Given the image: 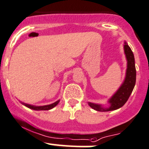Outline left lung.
<instances>
[{
  "mask_svg": "<svg viewBox=\"0 0 149 149\" xmlns=\"http://www.w3.org/2000/svg\"><path fill=\"white\" fill-rule=\"evenodd\" d=\"M124 51L127 64L125 78L123 84L117 90V92L108 101V103L110 104L109 107L108 108L103 107L101 104L88 102V105L94 110L98 111H109L118 109L124 106L130 94L132 93L136 81V70H135L133 53L126 42H124Z\"/></svg>",
  "mask_w": 149,
  "mask_h": 149,
  "instance_id": "obj_1",
  "label": "left lung"
}]
</instances>
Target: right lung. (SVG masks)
Here are the masks:
<instances>
[{"label": "right lung", "instance_id": "1", "mask_svg": "<svg viewBox=\"0 0 149 149\" xmlns=\"http://www.w3.org/2000/svg\"><path fill=\"white\" fill-rule=\"evenodd\" d=\"M60 100H58L56 102L53 103V104H49V105H45V106H33V105H31V104H25V103L21 102L23 105H24L25 107H28V108L31 109H33V110H36V111H40V110H50L51 109H53L54 107H55L57 104L59 103Z\"/></svg>", "mask_w": 149, "mask_h": 149}]
</instances>
